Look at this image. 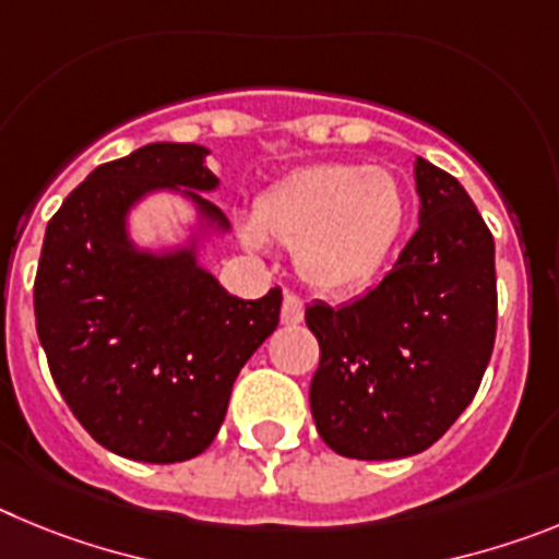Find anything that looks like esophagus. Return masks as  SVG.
<instances>
[{"instance_id": "esophagus-1", "label": "esophagus", "mask_w": 559, "mask_h": 559, "mask_svg": "<svg viewBox=\"0 0 559 559\" xmlns=\"http://www.w3.org/2000/svg\"><path fill=\"white\" fill-rule=\"evenodd\" d=\"M302 316H305L302 299L288 290V294H285V299H283V313H280V322H283V324H299V322H302Z\"/></svg>"}]
</instances>
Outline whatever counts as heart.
Returning <instances> with one entry per match:
<instances>
[{
	"mask_svg": "<svg viewBox=\"0 0 559 559\" xmlns=\"http://www.w3.org/2000/svg\"><path fill=\"white\" fill-rule=\"evenodd\" d=\"M403 187L383 167L313 165L269 190L254 206L257 229L294 246L299 276L324 294L367 285L386 263L406 224Z\"/></svg>",
	"mask_w": 559,
	"mask_h": 559,
	"instance_id": "heart-1",
	"label": "heart"
}]
</instances>
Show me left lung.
<instances>
[{"label":"left lung","instance_id":"1","mask_svg":"<svg viewBox=\"0 0 559 559\" xmlns=\"http://www.w3.org/2000/svg\"><path fill=\"white\" fill-rule=\"evenodd\" d=\"M419 229L369 294L316 302L310 412L349 459H403L431 448L476 397L496 344V243L451 173L417 159Z\"/></svg>","mask_w":559,"mask_h":559}]
</instances>
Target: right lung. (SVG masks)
<instances>
[{"label":"right lung","instance_id":"1","mask_svg":"<svg viewBox=\"0 0 559 559\" xmlns=\"http://www.w3.org/2000/svg\"><path fill=\"white\" fill-rule=\"evenodd\" d=\"M204 156L201 145L153 142L106 162L69 192L44 235L33 308L49 372L92 439L136 462L204 453L237 372L280 324V288L237 299L190 251L159 260L126 240L122 218L142 192L215 187Z\"/></svg>","mask_w":559,"mask_h":559}]
</instances>
